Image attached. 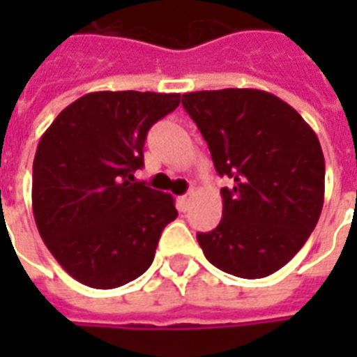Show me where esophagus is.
Instances as JSON below:
<instances>
[{
    "label": "esophagus",
    "mask_w": 357,
    "mask_h": 357,
    "mask_svg": "<svg viewBox=\"0 0 357 357\" xmlns=\"http://www.w3.org/2000/svg\"><path fill=\"white\" fill-rule=\"evenodd\" d=\"M189 204H191V193L183 195V197H179V199H178V206H179V210H181V212L189 210Z\"/></svg>",
    "instance_id": "obj_1"
}]
</instances>
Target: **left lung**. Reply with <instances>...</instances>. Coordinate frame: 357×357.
Instances as JSON below:
<instances>
[{
    "instance_id": "left-lung-1",
    "label": "left lung",
    "mask_w": 357,
    "mask_h": 357,
    "mask_svg": "<svg viewBox=\"0 0 357 357\" xmlns=\"http://www.w3.org/2000/svg\"><path fill=\"white\" fill-rule=\"evenodd\" d=\"M224 187L216 229L197 233L210 264L243 279L275 273L304 247L323 208L325 158L291 105L262 89L193 91L181 99Z\"/></svg>"
}]
</instances>
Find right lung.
I'll use <instances>...</instances> for the list:
<instances>
[{
  "mask_svg": "<svg viewBox=\"0 0 357 357\" xmlns=\"http://www.w3.org/2000/svg\"><path fill=\"white\" fill-rule=\"evenodd\" d=\"M178 105L179 93L95 91L70 102L38 143L36 225L82 284L116 289L137 279L178 218L172 195L133 179L151 126Z\"/></svg>",
  "mask_w": 357,
  "mask_h": 357,
  "instance_id": "add662e5",
  "label": "right lung"
}]
</instances>
